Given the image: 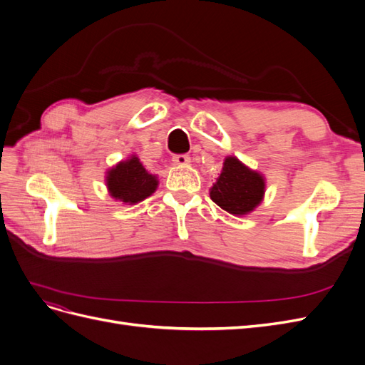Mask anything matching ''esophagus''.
Here are the masks:
<instances>
[{"label": "esophagus", "mask_w": 365, "mask_h": 365, "mask_svg": "<svg viewBox=\"0 0 365 365\" xmlns=\"http://www.w3.org/2000/svg\"><path fill=\"white\" fill-rule=\"evenodd\" d=\"M176 165H187L190 163V157L185 155V153H180V155H175L172 160Z\"/></svg>", "instance_id": "34e87169"}]
</instances>
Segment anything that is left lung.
Instances as JSON below:
<instances>
[{"instance_id":"left-lung-1","label":"left lung","mask_w":365,"mask_h":365,"mask_svg":"<svg viewBox=\"0 0 365 365\" xmlns=\"http://www.w3.org/2000/svg\"><path fill=\"white\" fill-rule=\"evenodd\" d=\"M264 193L262 176L236 157L225 158L222 173L210 190V197L231 215H247L256 208Z\"/></svg>"}]
</instances>
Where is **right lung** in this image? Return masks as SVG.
<instances>
[{"label":"right lung","mask_w":365,"mask_h":365,"mask_svg":"<svg viewBox=\"0 0 365 365\" xmlns=\"http://www.w3.org/2000/svg\"><path fill=\"white\" fill-rule=\"evenodd\" d=\"M108 189L111 196L129 204L146 200L157 190V176L150 175L140 160L134 155L130 160L118 163L106 176Z\"/></svg>","instance_id":"add662e5"}]
</instances>
